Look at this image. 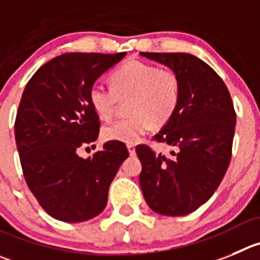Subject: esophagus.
Wrapping results in <instances>:
<instances>
[{"label":"esophagus","mask_w":260,"mask_h":260,"mask_svg":"<svg viewBox=\"0 0 260 260\" xmlns=\"http://www.w3.org/2000/svg\"><path fill=\"white\" fill-rule=\"evenodd\" d=\"M127 149H128V152H129V155H135L136 154V147H135V145H133V144H128Z\"/></svg>","instance_id":"esophagus-1"}]
</instances>
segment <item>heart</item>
Instances as JSON below:
<instances>
[{
    "mask_svg": "<svg viewBox=\"0 0 260 260\" xmlns=\"http://www.w3.org/2000/svg\"><path fill=\"white\" fill-rule=\"evenodd\" d=\"M111 88L93 84L88 100L101 120L113 118L120 101H127L128 116L109 123L103 128L108 141L137 142L152 125L163 127L178 110L182 81L172 68L129 60L110 75Z\"/></svg>",
    "mask_w": 260,
    "mask_h": 260,
    "instance_id": "heart-1",
    "label": "heart"
}]
</instances>
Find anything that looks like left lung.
<instances>
[{"instance_id":"1","label":"left lung","mask_w":260,"mask_h":260,"mask_svg":"<svg viewBox=\"0 0 260 260\" xmlns=\"http://www.w3.org/2000/svg\"><path fill=\"white\" fill-rule=\"evenodd\" d=\"M176 70L182 96L173 118L154 136L171 146L168 155L147 145L136 147L140 185L147 205L161 215L195 212L220 185L231 161L236 113L219 75L190 53L141 52Z\"/></svg>"}]
</instances>
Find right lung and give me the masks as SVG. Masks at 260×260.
I'll list each match as a JSON object with an SVG mask.
<instances>
[{
  "label": "right lung",
  "instance_id": "1",
  "mask_svg": "<svg viewBox=\"0 0 260 260\" xmlns=\"http://www.w3.org/2000/svg\"><path fill=\"white\" fill-rule=\"evenodd\" d=\"M124 56L64 53L42 65L26 83L15 119L16 146L29 190L55 219L78 223L100 214L111 181L129 155L119 141L106 142L87 159L78 155L100 132L89 89Z\"/></svg>",
  "mask_w": 260,
  "mask_h": 260
}]
</instances>
